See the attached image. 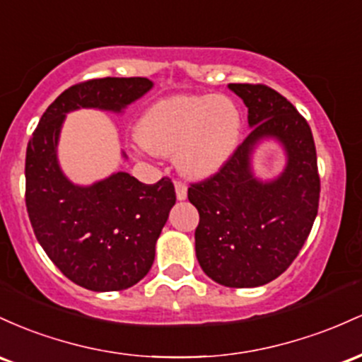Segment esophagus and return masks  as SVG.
Listing matches in <instances>:
<instances>
[{"label": "esophagus", "mask_w": 362, "mask_h": 362, "mask_svg": "<svg viewBox=\"0 0 362 362\" xmlns=\"http://www.w3.org/2000/svg\"><path fill=\"white\" fill-rule=\"evenodd\" d=\"M174 186H176L177 200H186V197H188V188H186L185 182L176 181V182H174Z\"/></svg>", "instance_id": "1"}]
</instances>
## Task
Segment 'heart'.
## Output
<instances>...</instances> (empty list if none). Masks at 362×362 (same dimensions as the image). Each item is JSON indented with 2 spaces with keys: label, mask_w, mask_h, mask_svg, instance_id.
I'll use <instances>...</instances> for the list:
<instances>
[{
  "label": "heart",
  "mask_w": 362,
  "mask_h": 362,
  "mask_svg": "<svg viewBox=\"0 0 362 362\" xmlns=\"http://www.w3.org/2000/svg\"><path fill=\"white\" fill-rule=\"evenodd\" d=\"M241 132V115L222 95H173L150 105L136 136L153 153L176 152L177 169L202 180L224 165Z\"/></svg>",
  "instance_id": "b5f03b06"
}]
</instances>
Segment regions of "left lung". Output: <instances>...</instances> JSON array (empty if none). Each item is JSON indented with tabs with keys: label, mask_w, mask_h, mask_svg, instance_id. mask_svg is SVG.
Instances as JSON below:
<instances>
[{
	"label": "left lung",
	"mask_w": 362,
	"mask_h": 362,
	"mask_svg": "<svg viewBox=\"0 0 362 362\" xmlns=\"http://www.w3.org/2000/svg\"><path fill=\"white\" fill-rule=\"evenodd\" d=\"M247 107L251 133L214 176L188 188L200 214L194 250L202 270L226 287L265 286L299 255L318 214L320 176L310 124L274 88L229 83ZM274 137L288 153L284 173L263 183L250 152Z\"/></svg>",
	"instance_id": "obj_1"
}]
</instances>
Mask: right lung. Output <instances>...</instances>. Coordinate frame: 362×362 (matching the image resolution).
<instances>
[{"instance_id": "right-lung-1", "label": "right lung", "mask_w": 362, "mask_h": 362, "mask_svg": "<svg viewBox=\"0 0 362 362\" xmlns=\"http://www.w3.org/2000/svg\"><path fill=\"white\" fill-rule=\"evenodd\" d=\"M152 87L141 76L73 85L46 109L28 140L25 205L32 229L64 277L88 291H123L148 274L176 192L169 177L145 185L128 173L92 186L73 185L58 164L61 127L66 112L80 107L121 112Z\"/></svg>"}]
</instances>
